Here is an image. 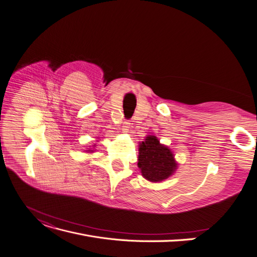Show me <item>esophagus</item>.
<instances>
[{
  "label": "esophagus",
  "mask_w": 257,
  "mask_h": 257,
  "mask_svg": "<svg viewBox=\"0 0 257 257\" xmlns=\"http://www.w3.org/2000/svg\"><path fill=\"white\" fill-rule=\"evenodd\" d=\"M130 127H131V122L129 120H125L124 124H122V131L127 132Z\"/></svg>",
  "instance_id": "esophagus-1"
}]
</instances>
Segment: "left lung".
<instances>
[{"label":"left lung","mask_w":257,"mask_h":257,"mask_svg":"<svg viewBox=\"0 0 257 257\" xmlns=\"http://www.w3.org/2000/svg\"><path fill=\"white\" fill-rule=\"evenodd\" d=\"M138 166L142 175L150 182H162L176 169V163L170 149L161 145L153 136H148L140 145Z\"/></svg>","instance_id":"1"}]
</instances>
